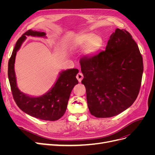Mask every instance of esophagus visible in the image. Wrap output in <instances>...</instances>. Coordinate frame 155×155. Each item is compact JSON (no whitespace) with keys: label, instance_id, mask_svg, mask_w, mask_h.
Returning <instances> with one entry per match:
<instances>
[{"label":"esophagus","instance_id":"esophagus-1","mask_svg":"<svg viewBox=\"0 0 155 155\" xmlns=\"http://www.w3.org/2000/svg\"><path fill=\"white\" fill-rule=\"evenodd\" d=\"M76 78H77V79H78V81H79V82H81V80H82V79L83 78V74H82L81 72H79V73L77 74Z\"/></svg>","mask_w":155,"mask_h":155}]
</instances>
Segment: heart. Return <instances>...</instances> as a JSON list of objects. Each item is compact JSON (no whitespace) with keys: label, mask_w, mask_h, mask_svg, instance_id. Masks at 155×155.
Masks as SVG:
<instances>
[{"label":"heart","mask_w":155,"mask_h":155,"mask_svg":"<svg viewBox=\"0 0 155 155\" xmlns=\"http://www.w3.org/2000/svg\"><path fill=\"white\" fill-rule=\"evenodd\" d=\"M72 46L75 48H82L86 45L85 54L87 55H92L99 50L103 45L101 37L92 33H81L74 37Z\"/></svg>","instance_id":"heart-1"}]
</instances>
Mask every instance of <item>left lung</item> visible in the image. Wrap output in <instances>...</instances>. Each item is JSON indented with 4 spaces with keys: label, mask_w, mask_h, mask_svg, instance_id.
I'll return each mask as SVG.
<instances>
[{
    "label": "left lung",
    "mask_w": 155,
    "mask_h": 155,
    "mask_svg": "<svg viewBox=\"0 0 155 155\" xmlns=\"http://www.w3.org/2000/svg\"><path fill=\"white\" fill-rule=\"evenodd\" d=\"M89 111L96 118L118 115L133 105L141 86L143 59L129 33L117 28L105 51L80 59Z\"/></svg>",
    "instance_id": "8db88e82"
}]
</instances>
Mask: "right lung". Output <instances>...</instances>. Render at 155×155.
Here are the masks:
<instances>
[{
	"instance_id": "add662e5",
	"label": "right lung",
	"mask_w": 155,
	"mask_h": 155,
	"mask_svg": "<svg viewBox=\"0 0 155 155\" xmlns=\"http://www.w3.org/2000/svg\"><path fill=\"white\" fill-rule=\"evenodd\" d=\"M26 35L45 37L46 34L30 30L22 34L17 41L9 60L8 71L13 99L20 109L31 116L43 120H58L64 115L70 93L74 86L78 84L76 76L79 70L72 68L61 72L54 87L42 96L31 97L21 92L17 86L14 64L17 51L26 39Z\"/></svg>"
}]
</instances>
